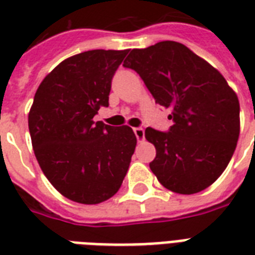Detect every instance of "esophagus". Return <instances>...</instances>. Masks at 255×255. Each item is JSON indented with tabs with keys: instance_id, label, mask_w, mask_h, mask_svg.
Masks as SVG:
<instances>
[{
	"instance_id": "1",
	"label": "esophagus",
	"mask_w": 255,
	"mask_h": 255,
	"mask_svg": "<svg viewBox=\"0 0 255 255\" xmlns=\"http://www.w3.org/2000/svg\"><path fill=\"white\" fill-rule=\"evenodd\" d=\"M133 132H135L136 137H137V140H143L144 139V129L141 127H136L133 128Z\"/></svg>"
}]
</instances>
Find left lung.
Segmentation results:
<instances>
[{
  "mask_svg": "<svg viewBox=\"0 0 255 255\" xmlns=\"http://www.w3.org/2000/svg\"><path fill=\"white\" fill-rule=\"evenodd\" d=\"M135 70L155 98L169 108L168 132L148 127L156 148L149 168L174 193L212 185L228 167L240 136V102L225 78L182 43L163 41L133 49L123 63Z\"/></svg>",
  "mask_w": 255,
  "mask_h": 255,
  "instance_id": "left-lung-1",
  "label": "left lung"
}]
</instances>
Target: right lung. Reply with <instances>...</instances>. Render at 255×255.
<instances>
[{
  "mask_svg": "<svg viewBox=\"0 0 255 255\" xmlns=\"http://www.w3.org/2000/svg\"><path fill=\"white\" fill-rule=\"evenodd\" d=\"M128 50H90L42 81L29 112L34 153L51 185L71 201L99 204L119 190L136 136L128 126L94 122L108 107L112 78Z\"/></svg>",
  "mask_w": 255,
  "mask_h": 255,
  "instance_id": "obj_1",
  "label": "right lung"
}]
</instances>
